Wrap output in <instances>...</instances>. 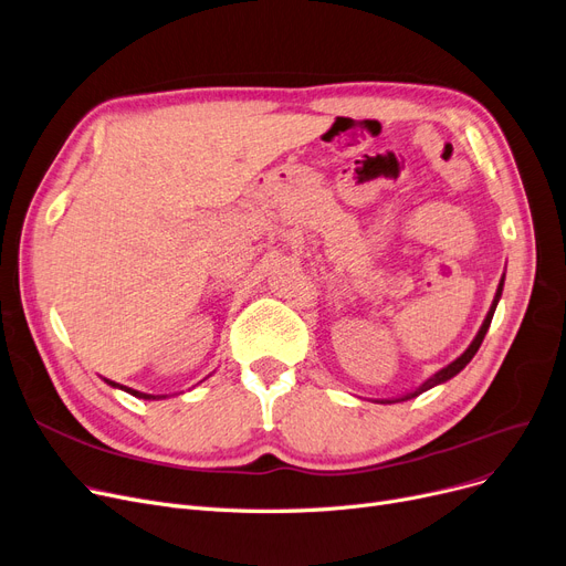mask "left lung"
<instances>
[{"label": "left lung", "instance_id": "left-lung-1", "mask_svg": "<svg viewBox=\"0 0 566 566\" xmlns=\"http://www.w3.org/2000/svg\"><path fill=\"white\" fill-rule=\"evenodd\" d=\"M502 289H504V277L500 280V286H497V293H495V301H493V305H490V310H488V314H485V318H483V324H481V328H479V333H476V337L472 339V344L470 347H467L453 363H449L447 367H441L439 373H434L430 379H426L419 388H413L411 392H405L402 398H392V400H381V402H405V400H411V398H416V396H421V392H426V390H430L432 386H437V384H444V381H449L451 377H455L462 367L470 363L472 358H474V354L479 352V347H481V342H483V337H485V333H488V328H490V322H493V314H495V307H497V303H500V298H502Z\"/></svg>", "mask_w": 566, "mask_h": 566}]
</instances>
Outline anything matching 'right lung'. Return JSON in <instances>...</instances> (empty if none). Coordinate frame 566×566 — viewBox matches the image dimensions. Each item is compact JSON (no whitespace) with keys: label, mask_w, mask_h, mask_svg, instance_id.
<instances>
[{"label":"right lung","mask_w":566,"mask_h":566,"mask_svg":"<svg viewBox=\"0 0 566 566\" xmlns=\"http://www.w3.org/2000/svg\"><path fill=\"white\" fill-rule=\"evenodd\" d=\"M104 381H106L108 386H113V388L132 392L134 398H143V400H161V398H166V396H150V392H140V390H134V388H127V386H119V384H115V381H111V379H104Z\"/></svg>","instance_id":"add662e5"}]
</instances>
